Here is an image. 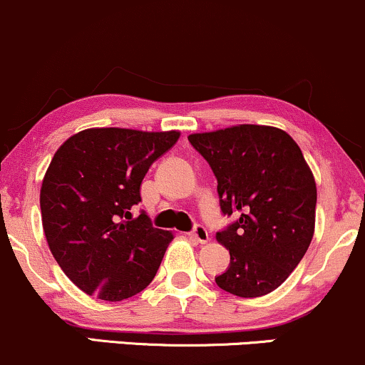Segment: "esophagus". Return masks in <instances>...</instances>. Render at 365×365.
I'll return each mask as SVG.
<instances>
[{
    "mask_svg": "<svg viewBox=\"0 0 365 365\" xmlns=\"http://www.w3.org/2000/svg\"><path fill=\"white\" fill-rule=\"evenodd\" d=\"M190 235L195 238V240L200 242V244H205V242H209V231H207L205 226H202V225L195 226L193 231H191Z\"/></svg>",
    "mask_w": 365,
    "mask_h": 365,
    "instance_id": "obj_1",
    "label": "esophagus"
}]
</instances>
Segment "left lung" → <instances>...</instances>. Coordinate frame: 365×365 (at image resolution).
<instances>
[{
  "label": "left lung",
  "mask_w": 365,
  "mask_h": 365,
  "mask_svg": "<svg viewBox=\"0 0 365 365\" xmlns=\"http://www.w3.org/2000/svg\"><path fill=\"white\" fill-rule=\"evenodd\" d=\"M187 139L212 168L222 214L237 217L215 235L230 250L228 269L215 284L240 297L275 291L303 259L315 231L317 186L299 146L266 125Z\"/></svg>",
  "instance_id": "1"
}]
</instances>
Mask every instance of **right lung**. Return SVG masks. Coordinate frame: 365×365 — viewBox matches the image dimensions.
Wrapping results in <instances>:
<instances>
[{"instance_id": "obj_1", "label": "right lung", "mask_w": 365, "mask_h": 365, "mask_svg": "<svg viewBox=\"0 0 365 365\" xmlns=\"http://www.w3.org/2000/svg\"><path fill=\"white\" fill-rule=\"evenodd\" d=\"M179 135L87 128L53 155L40 191L43 230L62 272L83 292L123 301L155 278L174 235L153 228L144 212L132 219L130 210L151 163Z\"/></svg>"}]
</instances>
